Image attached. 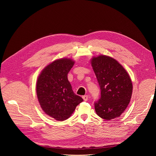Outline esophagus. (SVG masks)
<instances>
[{
	"label": "esophagus",
	"instance_id": "esophagus-1",
	"mask_svg": "<svg viewBox=\"0 0 156 156\" xmlns=\"http://www.w3.org/2000/svg\"><path fill=\"white\" fill-rule=\"evenodd\" d=\"M83 99L84 101H87L88 100V96L87 95H84L83 96Z\"/></svg>",
	"mask_w": 156,
	"mask_h": 156
}]
</instances>
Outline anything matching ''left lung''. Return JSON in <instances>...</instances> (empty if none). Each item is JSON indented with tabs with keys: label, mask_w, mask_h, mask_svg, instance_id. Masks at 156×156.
I'll return each instance as SVG.
<instances>
[{
	"label": "left lung",
	"mask_w": 156,
	"mask_h": 156,
	"mask_svg": "<svg viewBox=\"0 0 156 156\" xmlns=\"http://www.w3.org/2000/svg\"><path fill=\"white\" fill-rule=\"evenodd\" d=\"M91 65L101 90L94 102L96 114L105 120L119 117L127 107L132 94L130 77L114 58L106 55L93 57Z\"/></svg>",
	"instance_id": "8db88e82"
}]
</instances>
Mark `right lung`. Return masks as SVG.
<instances>
[{"label": "right lung", "mask_w": 156, "mask_h": 156, "mask_svg": "<svg viewBox=\"0 0 156 156\" xmlns=\"http://www.w3.org/2000/svg\"><path fill=\"white\" fill-rule=\"evenodd\" d=\"M69 58L55 60L39 75L36 93L44 112L58 121L67 119L83 99L75 94L67 75L74 65Z\"/></svg>", "instance_id": "right-lung-1"}]
</instances>
